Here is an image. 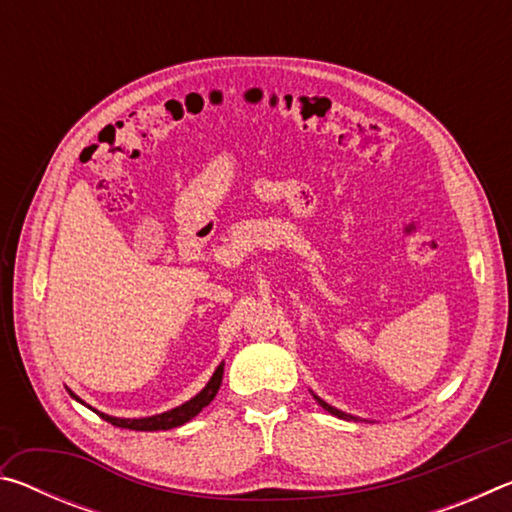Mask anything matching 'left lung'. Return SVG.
Instances as JSON below:
<instances>
[{
    "label": "left lung",
    "instance_id": "left-lung-1",
    "mask_svg": "<svg viewBox=\"0 0 512 512\" xmlns=\"http://www.w3.org/2000/svg\"><path fill=\"white\" fill-rule=\"evenodd\" d=\"M314 400H316L320 406H323L325 411H329V413H332V415H336V418H343V420H357V418H354V415H350V413H343V411H339V409H334V406H329L327 402L320 400L318 395H314Z\"/></svg>",
    "mask_w": 512,
    "mask_h": 512
}]
</instances>
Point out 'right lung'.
<instances>
[{
    "label": "right lung",
    "mask_w": 512,
    "mask_h": 512,
    "mask_svg": "<svg viewBox=\"0 0 512 512\" xmlns=\"http://www.w3.org/2000/svg\"><path fill=\"white\" fill-rule=\"evenodd\" d=\"M221 379H223V363L214 370L212 379L207 381V386L203 388V391L198 393V395H194L192 400L176 406V409H171V411H164L160 415H151V418H133L131 420V418H115V415H106V413H101V411H97V413L101 415L103 420L110 422V424H115V427H121V429H133V431L173 429V427H180V424H185V422H189L192 418H196V415L201 413L205 406L214 400L216 393H219ZM67 393L72 395L76 402H81L79 397H76L72 391H69V388H67ZM81 404H85V402H81Z\"/></svg>",
    "instance_id": "1"
}]
</instances>
